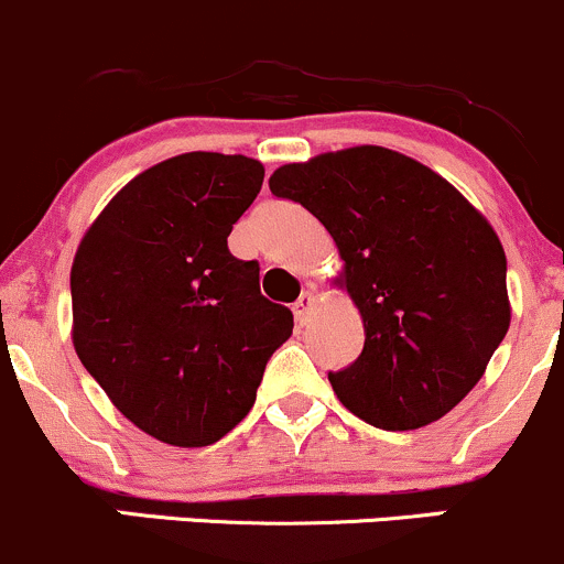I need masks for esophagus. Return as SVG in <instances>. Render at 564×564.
<instances>
[{
    "label": "esophagus",
    "mask_w": 564,
    "mask_h": 564,
    "mask_svg": "<svg viewBox=\"0 0 564 564\" xmlns=\"http://www.w3.org/2000/svg\"><path fill=\"white\" fill-rule=\"evenodd\" d=\"M313 307H315V294L313 292H302L300 294V300L294 302V318L300 321V324H305L307 318H311V313H313Z\"/></svg>",
    "instance_id": "obj_1"
}]
</instances>
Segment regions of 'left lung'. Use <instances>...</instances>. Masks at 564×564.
I'll return each mask as SVG.
<instances>
[{"instance_id": "left-lung-1", "label": "left lung", "mask_w": 564, "mask_h": 564, "mask_svg": "<svg viewBox=\"0 0 564 564\" xmlns=\"http://www.w3.org/2000/svg\"><path fill=\"white\" fill-rule=\"evenodd\" d=\"M270 192L326 227L364 318L361 356L329 372L339 401L386 431L460 404L511 321L506 253L485 216L438 173L382 147L283 165Z\"/></svg>"}]
</instances>
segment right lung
<instances>
[{
    "label": "right lung",
    "mask_w": 564,
    "mask_h": 564,
    "mask_svg": "<svg viewBox=\"0 0 564 564\" xmlns=\"http://www.w3.org/2000/svg\"><path fill=\"white\" fill-rule=\"evenodd\" d=\"M262 178L243 154H178L117 192L74 257L79 361L133 425L173 447L232 431L294 329L292 311L259 292V264L227 249Z\"/></svg>",
    "instance_id": "add662e5"
}]
</instances>
